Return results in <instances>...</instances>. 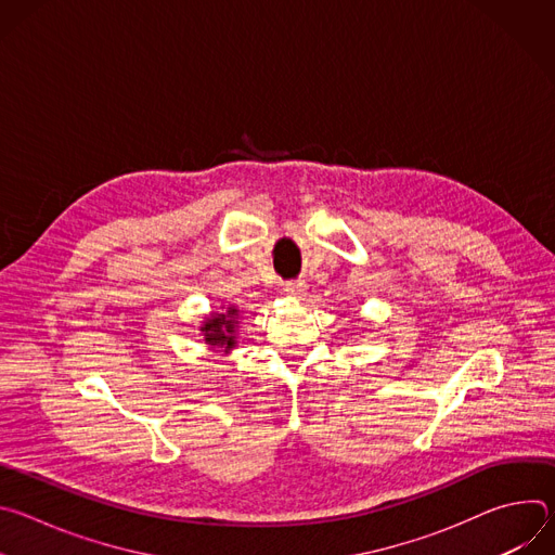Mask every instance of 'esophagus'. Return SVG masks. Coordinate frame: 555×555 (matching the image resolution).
I'll return each mask as SVG.
<instances>
[{"label":"esophagus","instance_id":"obj_1","mask_svg":"<svg viewBox=\"0 0 555 555\" xmlns=\"http://www.w3.org/2000/svg\"><path fill=\"white\" fill-rule=\"evenodd\" d=\"M283 292H285L287 296L302 298V296L307 294V285H305V281H287V283L283 285Z\"/></svg>","mask_w":555,"mask_h":555}]
</instances>
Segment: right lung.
<instances>
[{"instance_id":"1","label":"right lung","mask_w":555,"mask_h":555,"mask_svg":"<svg viewBox=\"0 0 555 555\" xmlns=\"http://www.w3.org/2000/svg\"><path fill=\"white\" fill-rule=\"evenodd\" d=\"M234 313L236 309H228V313H217L215 319H210L202 332L206 336V343L212 347H223L232 349L234 347Z\"/></svg>"}]
</instances>
